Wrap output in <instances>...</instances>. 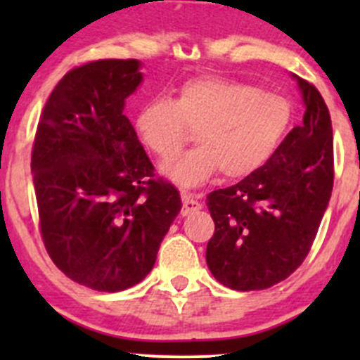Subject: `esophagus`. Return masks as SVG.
I'll list each match as a JSON object with an SVG mask.
<instances>
[{"label": "esophagus", "mask_w": 360, "mask_h": 360, "mask_svg": "<svg viewBox=\"0 0 360 360\" xmlns=\"http://www.w3.org/2000/svg\"><path fill=\"white\" fill-rule=\"evenodd\" d=\"M202 209V203L197 200V197H193L191 193H183V216H188L191 212H197Z\"/></svg>", "instance_id": "obj_1"}]
</instances>
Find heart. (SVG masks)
Listing matches in <instances>:
<instances>
[{
    "label": "heart",
    "mask_w": 360,
    "mask_h": 360,
    "mask_svg": "<svg viewBox=\"0 0 360 360\" xmlns=\"http://www.w3.org/2000/svg\"><path fill=\"white\" fill-rule=\"evenodd\" d=\"M285 97L223 76L183 83L176 101L155 99L136 116L141 141L160 158H170L197 130L198 146L169 160L162 172L183 188H197L223 172L248 177L278 150L291 125Z\"/></svg>",
    "instance_id": "heart-1"
}]
</instances>
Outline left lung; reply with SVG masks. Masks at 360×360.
Returning a JSON list of instances; mask_svg holds the SVG:
<instances>
[{
  "label": "left lung",
  "instance_id": "left-lung-1",
  "mask_svg": "<svg viewBox=\"0 0 360 360\" xmlns=\"http://www.w3.org/2000/svg\"><path fill=\"white\" fill-rule=\"evenodd\" d=\"M292 78L303 97V123L259 170L207 195L216 224L207 266L235 291H261L288 278L310 252L331 198V116L314 85Z\"/></svg>",
  "mask_w": 360,
  "mask_h": 360
}]
</instances>
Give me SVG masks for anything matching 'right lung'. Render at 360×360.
<instances>
[{
	"mask_svg": "<svg viewBox=\"0 0 360 360\" xmlns=\"http://www.w3.org/2000/svg\"><path fill=\"white\" fill-rule=\"evenodd\" d=\"M143 83L136 59L71 69L50 94L31 172L43 244L71 281L103 292L139 284L179 214V191L155 177L125 101Z\"/></svg>",
	"mask_w": 360,
	"mask_h": 360,
	"instance_id": "right-lung-1",
	"label": "right lung"
}]
</instances>
